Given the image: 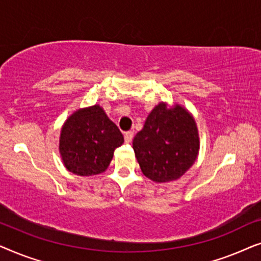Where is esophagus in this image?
Listing matches in <instances>:
<instances>
[{
  "label": "esophagus",
  "mask_w": 261,
  "mask_h": 261,
  "mask_svg": "<svg viewBox=\"0 0 261 261\" xmlns=\"http://www.w3.org/2000/svg\"><path fill=\"white\" fill-rule=\"evenodd\" d=\"M133 132H126V133H124V142H126V144H130L132 140H133Z\"/></svg>",
  "instance_id": "esophagus-1"
}]
</instances>
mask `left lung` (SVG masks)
Wrapping results in <instances>:
<instances>
[{
    "label": "left lung",
    "instance_id": "obj_1",
    "mask_svg": "<svg viewBox=\"0 0 261 261\" xmlns=\"http://www.w3.org/2000/svg\"><path fill=\"white\" fill-rule=\"evenodd\" d=\"M133 149L146 177L156 183L176 180L194 165L199 137L195 119L184 107L160 102L135 135Z\"/></svg>",
    "mask_w": 261,
    "mask_h": 261
}]
</instances>
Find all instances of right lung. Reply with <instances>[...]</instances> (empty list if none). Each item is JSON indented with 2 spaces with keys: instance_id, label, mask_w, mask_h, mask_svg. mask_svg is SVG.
<instances>
[{
  "instance_id": "right-lung-1",
  "label": "right lung",
  "mask_w": 261,
  "mask_h": 261,
  "mask_svg": "<svg viewBox=\"0 0 261 261\" xmlns=\"http://www.w3.org/2000/svg\"><path fill=\"white\" fill-rule=\"evenodd\" d=\"M123 144V135L95 105L78 109L62 127L59 152L64 165L78 176L99 174L108 169L114 151Z\"/></svg>"
}]
</instances>
